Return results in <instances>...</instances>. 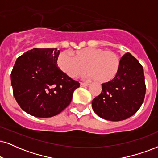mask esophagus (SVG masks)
I'll list each match as a JSON object with an SVG mask.
<instances>
[{"mask_svg": "<svg viewBox=\"0 0 158 158\" xmlns=\"http://www.w3.org/2000/svg\"><path fill=\"white\" fill-rule=\"evenodd\" d=\"M89 84L88 83H84V82H81L80 83V86L81 87H87V86H88Z\"/></svg>", "mask_w": 158, "mask_h": 158, "instance_id": "34e87169", "label": "esophagus"}]
</instances>
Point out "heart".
<instances>
[{"label": "heart", "instance_id": "b5f03b06", "mask_svg": "<svg viewBox=\"0 0 158 158\" xmlns=\"http://www.w3.org/2000/svg\"><path fill=\"white\" fill-rule=\"evenodd\" d=\"M72 55L62 52L56 60L57 68L71 79L81 75L86 70L88 71L87 79L104 83L112 80L119 71L120 59L113 51L87 47L73 52Z\"/></svg>", "mask_w": 158, "mask_h": 158}]
</instances>
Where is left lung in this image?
I'll list each match as a JSON object with an SVG mask.
<instances>
[{"instance_id":"left-lung-1","label":"left lung","mask_w":158,"mask_h":158,"mask_svg":"<svg viewBox=\"0 0 158 158\" xmlns=\"http://www.w3.org/2000/svg\"><path fill=\"white\" fill-rule=\"evenodd\" d=\"M146 93L143 69L127 52L120 60L118 73L102 84V91L92 101L95 113L109 121H120L133 116L143 103Z\"/></svg>"}]
</instances>
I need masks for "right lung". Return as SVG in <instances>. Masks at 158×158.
Wrapping results in <instances>:
<instances>
[{"mask_svg":"<svg viewBox=\"0 0 158 158\" xmlns=\"http://www.w3.org/2000/svg\"><path fill=\"white\" fill-rule=\"evenodd\" d=\"M57 48L26 52L15 62L11 86L21 109L33 117L47 118L60 113L71 103L80 85L57 67Z\"/></svg>","mask_w":158,"mask_h":158,"instance_id":"1","label":"right lung"}]
</instances>
